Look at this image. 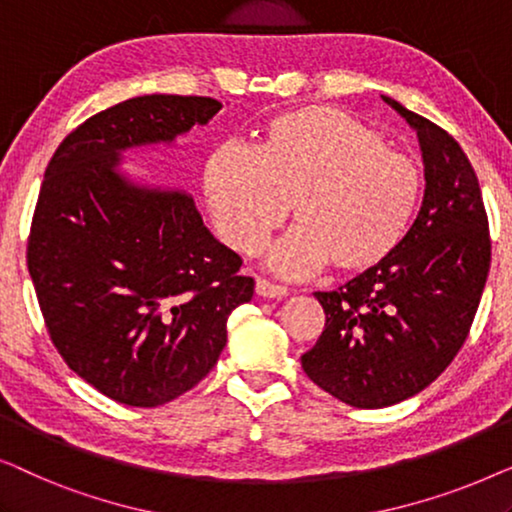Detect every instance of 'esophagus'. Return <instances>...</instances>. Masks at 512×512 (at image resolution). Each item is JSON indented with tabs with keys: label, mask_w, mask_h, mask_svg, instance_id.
<instances>
[{
	"label": "esophagus",
	"mask_w": 512,
	"mask_h": 512,
	"mask_svg": "<svg viewBox=\"0 0 512 512\" xmlns=\"http://www.w3.org/2000/svg\"><path fill=\"white\" fill-rule=\"evenodd\" d=\"M256 293H258V296H263V298H284L289 291H286V286H282V284H275V282H270V279L258 277L256 279Z\"/></svg>",
	"instance_id": "1"
}]
</instances>
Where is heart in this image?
Segmentation results:
<instances>
[{
    "label": "heart",
    "instance_id": "heart-1",
    "mask_svg": "<svg viewBox=\"0 0 512 512\" xmlns=\"http://www.w3.org/2000/svg\"><path fill=\"white\" fill-rule=\"evenodd\" d=\"M205 195L230 249L256 254L291 205L296 226L272 249V270L300 277L331 263L356 275L401 249L422 205L424 174L361 118L303 107L270 118L254 151L216 146Z\"/></svg>",
    "mask_w": 512,
    "mask_h": 512
}]
</instances>
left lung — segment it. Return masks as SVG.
Returning <instances> with one entry per match:
<instances>
[{
	"mask_svg": "<svg viewBox=\"0 0 512 512\" xmlns=\"http://www.w3.org/2000/svg\"><path fill=\"white\" fill-rule=\"evenodd\" d=\"M417 130L424 200L401 249L338 291H317L326 324L300 356L307 377L354 408H387L429 387L464 345L492 263L471 160L429 118L384 97Z\"/></svg>",
	"mask_w": 512,
	"mask_h": 512,
	"instance_id": "8db88e82",
	"label": "left lung"
}]
</instances>
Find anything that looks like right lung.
<instances>
[{
    "instance_id": "add662e5",
    "label": "right lung",
    "mask_w": 512,
    "mask_h": 512,
    "mask_svg": "<svg viewBox=\"0 0 512 512\" xmlns=\"http://www.w3.org/2000/svg\"><path fill=\"white\" fill-rule=\"evenodd\" d=\"M212 97L144 95L90 116L46 167L27 270L55 349L100 394L156 408L216 366L228 317L254 296L242 258L179 191L118 177V153L207 123Z\"/></svg>"
}]
</instances>
